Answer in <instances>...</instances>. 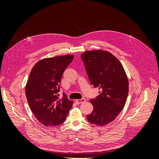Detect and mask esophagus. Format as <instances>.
I'll use <instances>...</instances> for the list:
<instances>
[{
  "mask_svg": "<svg viewBox=\"0 0 159 159\" xmlns=\"http://www.w3.org/2000/svg\"><path fill=\"white\" fill-rule=\"evenodd\" d=\"M84 102H85V99L84 98L80 99H76V100H75V103H76L77 104L82 103H84Z\"/></svg>",
  "mask_w": 159,
  "mask_h": 159,
  "instance_id": "esophagus-1",
  "label": "esophagus"
}]
</instances>
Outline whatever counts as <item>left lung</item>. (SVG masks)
<instances>
[{"label": "left lung", "instance_id": "8db88e82", "mask_svg": "<svg viewBox=\"0 0 159 159\" xmlns=\"http://www.w3.org/2000/svg\"><path fill=\"white\" fill-rule=\"evenodd\" d=\"M89 81L101 91L90 100L93 109L88 121L99 126L112 122L123 110L129 93V81L122 64L111 53L102 50L81 55Z\"/></svg>", "mask_w": 159, "mask_h": 159}]
</instances>
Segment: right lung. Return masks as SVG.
Listing matches in <instances>:
<instances>
[{
  "mask_svg": "<svg viewBox=\"0 0 159 159\" xmlns=\"http://www.w3.org/2000/svg\"><path fill=\"white\" fill-rule=\"evenodd\" d=\"M74 57L64 55L42 59L30 71L25 89L26 99L32 112L44 126L61 124L73 105L64 93L59 99L57 93L64 71Z\"/></svg>",
  "mask_w": 159,
  "mask_h": 159,
  "instance_id": "right-lung-1",
  "label": "right lung"
}]
</instances>
